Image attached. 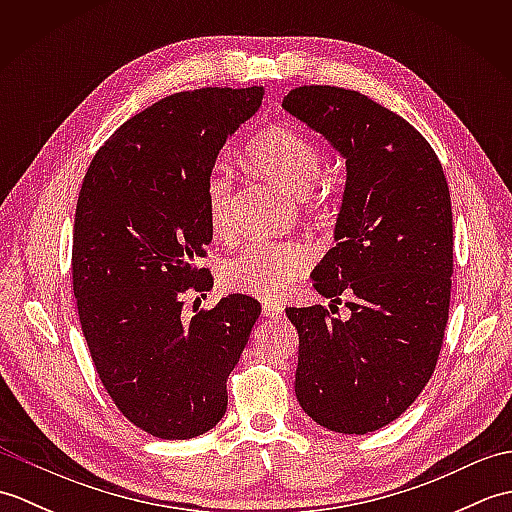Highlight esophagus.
I'll return each instance as SVG.
<instances>
[{"label":"esophagus","mask_w":512,"mask_h":512,"mask_svg":"<svg viewBox=\"0 0 512 512\" xmlns=\"http://www.w3.org/2000/svg\"><path fill=\"white\" fill-rule=\"evenodd\" d=\"M262 312H264V317H268V319H281V314H284V306H281V303H275V301H264Z\"/></svg>","instance_id":"obj_1"}]
</instances>
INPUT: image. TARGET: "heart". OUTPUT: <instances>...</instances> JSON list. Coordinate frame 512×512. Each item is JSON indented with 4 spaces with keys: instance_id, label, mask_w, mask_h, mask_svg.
Masks as SVG:
<instances>
[{
    "instance_id": "heart-1",
    "label": "heart",
    "mask_w": 512,
    "mask_h": 512,
    "mask_svg": "<svg viewBox=\"0 0 512 512\" xmlns=\"http://www.w3.org/2000/svg\"><path fill=\"white\" fill-rule=\"evenodd\" d=\"M246 156L262 176L275 180L295 195L323 202L330 195V180L319 178L323 149L317 140L290 125H273L250 140ZM233 176L215 167L204 182V209L215 237H231ZM312 253L299 242H250L237 255L224 259L222 281L228 290L262 299H275L308 270Z\"/></svg>"
}]
</instances>
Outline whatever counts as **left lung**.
<instances>
[{
  "label": "left lung",
  "instance_id": "left-lung-1",
  "mask_svg": "<svg viewBox=\"0 0 512 512\" xmlns=\"http://www.w3.org/2000/svg\"><path fill=\"white\" fill-rule=\"evenodd\" d=\"M284 110L347 165L336 246L312 270L332 306L286 310L299 332L297 400L321 427L363 436L407 411L436 369L453 275L449 184L427 138L361 92L303 85ZM343 291L345 322L333 317Z\"/></svg>",
  "mask_w": 512,
  "mask_h": 512
}]
</instances>
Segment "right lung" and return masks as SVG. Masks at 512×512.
<instances>
[{
  "instance_id": "right-lung-1",
  "label": "right lung",
  "mask_w": 512,
  "mask_h": 512,
  "mask_svg": "<svg viewBox=\"0 0 512 512\" xmlns=\"http://www.w3.org/2000/svg\"><path fill=\"white\" fill-rule=\"evenodd\" d=\"M264 88L171 94L96 151L74 215L72 290L101 383L123 416L162 440L202 436L226 411L259 301L231 295L184 314L213 288L204 182Z\"/></svg>"
}]
</instances>
